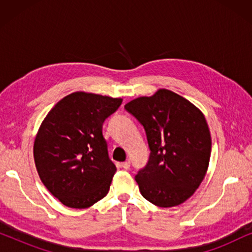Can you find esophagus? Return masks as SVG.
I'll use <instances>...</instances> for the list:
<instances>
[{"instance_id":"1","label":"esophagus","mask_w":252,"mask_h":252,"mask_svg":"<svg viewBox=\"0 0 252 252\" xmlns=\"http://www.w3.org/2000/svg\"><path fill=\"white\" fill-rule=\"evenodd\" d=\"M122 166H123V168H125V170H128L129 166H130V161L129 160L124 161V163L122 164Z\"/></svg>"}]
</instances>
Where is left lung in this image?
Instances as JSON below:
<instances>
[{
  "mask_svg": "<svg viewBox=\"0 0 252 252\" xmlns=\"http://www.w3.org/2000/svg\"><path fill=\"white\" fill-rule=\"evenodd\" d=\"M146 130L149 159L135 180L147 201L172 208L199 187L211 156L205 117L188 99L167 89L125 105Z\"/></svg>",
  "mask_w": 252,
  "mask_h": 252,
  "instance_id": "obj_1",
  "label": "left lung"
}]
</instances>
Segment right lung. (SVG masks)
<instances>
[{
  "label": "right lung",
  "mask_w": 252,
  "mask_h": 252,
  "mask_svg": "<svg viewBox=\"0 0 252 252\" xmlns=\"http://www.w3.org/2000/svg\"><path fill=\"white\" fill-rule=\"evenodd\" d=\"M122 98L77 92L62 98L41 124L34 161L51 195L73 209L92 206L108 194L116 172L103 123Z\"/></svg>",
  "instance_id": "add662e5"
}]
</instances>
